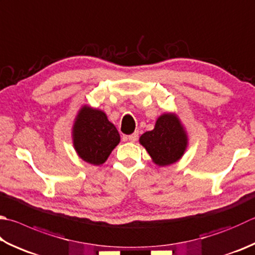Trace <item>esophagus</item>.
<instances>
[{"instance_id": "obj_1", "label": "esophagus", "mask_w": 255, "mask_h": 255, "mask_svg": "<svg viewBox=\"0 0 255 255\" xmlns=\"http://www.w3.org/2000/svg\"><path fill=\"white\" fill-rule=\"evenodd\" d=\"M137 137H138V133L135 132V133L131 134V135H128V140L129 142H136Z\"/></svg>"}]
</instances>
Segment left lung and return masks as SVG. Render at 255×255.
<instances>
[{"label": "left lung", "instance_id": "1", "mask_svg": "<svg viewBox=\"0 0 255 255\" xmlns=\"http://www.w3.org/2000/svg\"><path fill=\"white\" fill-rule=\"evenodd\" d=\"M141 145L158 166L180 161L189 145V136L180 118L174 112H164L157 118L154 128L140 136Z\"/></svg>", "mask_w": 255, "mask_h": 255}]
</instances>
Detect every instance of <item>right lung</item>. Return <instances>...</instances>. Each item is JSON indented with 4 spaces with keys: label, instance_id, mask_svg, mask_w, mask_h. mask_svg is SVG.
<instances>
[{
    "label": "right lung",
    "instance_id": "right-lung-1",
    "mask_svg": "<svg viewBox=\"0 0 255 255\" xmlns=\"http://www.w3.org/2000/svg\"><path fill=\"white\" fill-rule=\"evenodd\" d=\"M120 134L104 111L88 104L80 108L72 127V142L79 157L101 165L120 143Z\"/></svg>",
    "mask_w": 255,
    "mask_h": 255
}]
</instances>
